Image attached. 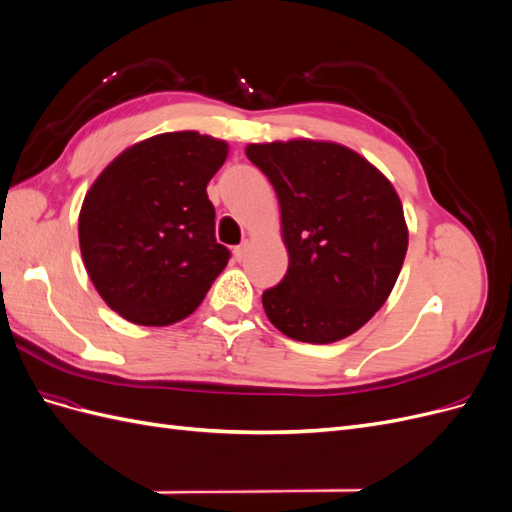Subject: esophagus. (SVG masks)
<instances>
[{"instance_id":"1","label":"esophagus","mask_w":512,"mask_h":512,"mask_svg":"<svg viewBox=\"0 0 512 512\" xmlns=\"http://www.w3.org/2000/svg\"><path fill=\"white\" fill-rule=\"evenodd\" d=\"M245 252H247V241H243L241 245H237V247H235V250H232V254H235V258H237V260H243Z\"/></svg>"}]
</instances>
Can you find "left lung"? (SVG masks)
I'll list each match as a JSON object with an SVG mask.
<instances>
[{"label":"left lung","instance_id":"8db88e82","mask_svg":"<svg viewBox=\"0 0 512 512\" xmlns=\"http://www.w3.org/2000/svg\"><path fill=\"white\" fill-rule=\"evenodd\" d=\"M275 188L288 250L284 280L262 292L275 329L307 344L359 331L389 299L404 265V207L376 166L320 141L247 145Z\"/></svg>","mask_w":512,"mask_h":512}]
</instances>
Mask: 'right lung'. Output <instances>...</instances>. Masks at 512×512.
<instances>
[{"label": "right lung", "mask_w": 512, "mask_h": 512, "mask_svg": "<svg viewBox=\"0 0 512 512\" xmlns=\"http://www.w3.org/2000/svg\"><path fill=\"white\" fill-rule=\"evenodd\" d=\"M228 145L198 132H166L108 164L79 215L85 269L106 305L134 324L188 318L228 265L215 239L207 183Z\"/></svg>", "instance_id": "1"}]
</instances>
